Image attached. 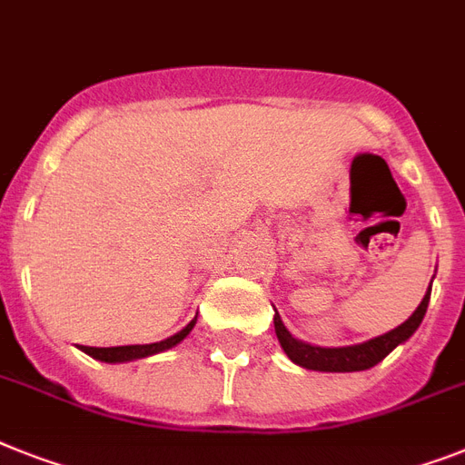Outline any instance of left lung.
Listing matches in <instances>:
<instances>
[{"label":"left lung","mask_w":465,"mask_h":465,"mask_svg":"<svg viewBox=\"0 0 465 465\" xmlns=\"http://www.w3.org/2000/svg\"><path fill=\"white\" fill-rule=\"evenodd\" d=\"M428 302H430V290L423 297V302L418 304V309L413 311L411 318L404 321L399 328L390 330L385 335L375 337V340H368L363 344H354V347H340V349H323V347H311L306 342H299L294 340L287 328L282 325L280 316L275 313V335L280 340V347L285 349V354L292 359L299 366L309 368V371H325V373H349V371H366V368H373L375 363H380L390 351H392L397 344L406 342L409 337L413 335L423 321L425 311H428Z\"/></svg>","instance_id":"left-lung-1"}]
</instances>
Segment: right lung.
Returning <instances> with one entry per match:
<instances>
[{"label": "right lung", "instance_id": "add662e5", "mask_svg": "<svg viewBox=\"0 0 465 465\" xmlns=\"http://www.w3.org/2000/svg\"><path fill=\"white\" fill-rule=\"evenodd\" d=\"M197 323V318L190 321L185 328L180 330L178 335L168 337L163 342H154V344H130V347H83V351L99 361H106V363H116V361H133V359H142V356H152V354H159L163 349H171L175 347L178 342H183L187 335H190V330L194 328Z\"/></svg>", "mask_w": 465, "mask_h": 465}]
</instances>
